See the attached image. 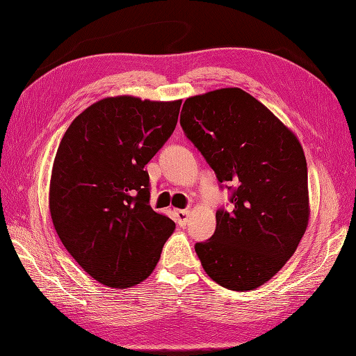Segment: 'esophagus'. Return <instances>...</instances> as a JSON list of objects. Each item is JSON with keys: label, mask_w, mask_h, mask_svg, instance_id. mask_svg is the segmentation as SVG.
<instances>
[{"label": "esophagus", "mask_w": 356, "mask_h": 356, "mask_svg": "<svg viewBox=\"0 0 356 356\" xmlns=\"http://www.w3.org/2000/svg\"><path fill=\"white\" fill-rule=\"evenodd\" d=\"M175 217L179 225H186L190 217V211L188 209H177L175 211Z\"/></svg>", "instance_id": "1"}]
</instances>
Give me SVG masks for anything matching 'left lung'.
Instances as JSON below:
<instances>
[{"label": "left lung", "mask_w": 356, "mask_h": 356, "mask_svg": "<svg viewBox=\"0 0 356 356\" xmlns=\"http://www.w3.org/2000/svg\"><path fill=\"white\" fill-rule=\"evenodd\" d=\"M182 131L232 190L233 211L195 250L208 276L233 291L255 289L289 260L309 222L307 163L297 136L239 88L191 96Z\"/></svg>", "instance_id": "obj_1"}]
</instances>
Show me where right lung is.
Returning <instances> with one entry per match:
<instances>
[{"instance_id": "add662e5", "label": "right lung", "mask_w": 356, "mask_h": 356, "mask_svg": "<svg viewBox=\"0 0 356 356\" xmlns=\"http://www.w3.org/2000/svg\"><path fill=\"white\" fill-rule=\"evenodd\" d=\"M181 102L105 98L75 117L59 144L51 221L74 260L102 285L143 282L175 230L149 207L144 168L175 131Z\"/></svg>"}]
</instances>
